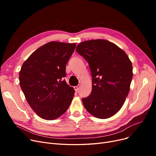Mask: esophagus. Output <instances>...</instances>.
<instances>
[{"label": "esophagus", "instance_id": "esophagus-1", "mask_svg": "<svg viewBox=\"0 0 156 156\" xmlns=\"http://www.w3.org/2000/svg\"><path fill=\"white\" fill-rule=\"evenodd\" d=\"M79 88H80V85H77V86H75V87H74V89H75L76 91L78 90Z\"/></svg>", "mask_w": 156, "mask_h": 156}]
</instances>
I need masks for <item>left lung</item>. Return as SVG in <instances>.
<instances>
[{
	"mask_svg": "<svg viewBox=\"0 0 156 156\" xmlns=\"http://www.w3.org/2000/svg\"><path fill=\"white\" fill-rule=\"evenodd\" d=\"M76 51L88 62L92 90L82 101L87 111L97 118L117 113L127 97L133 77L132 62L116 45L105 40L85 41Z\"/></svg>",
	"mask_w": 156,
	"mask_h": 156,
	"instance_id": "1",
	"label": "left lung"
}]
</instances>
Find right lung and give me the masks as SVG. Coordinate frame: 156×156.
Here are the masks:
<instances>
[{
	"label": "right lung",
	"instance_id": "1",
	"mask_svg": "<svg viewBox=\"0 0 156 156\" xmlns=\"http://www.w3.org/2000/svg\"><path fill=\"white\" fill-rule=\"evenodd\" d=\"M76 44L48 42L33 52L20 71V84L31 109L52 120L67 111L75 94L66 81V66Z\"/></svg>",
	"mask_w": 156,
	"mask_h": 156
}]
</instances>
